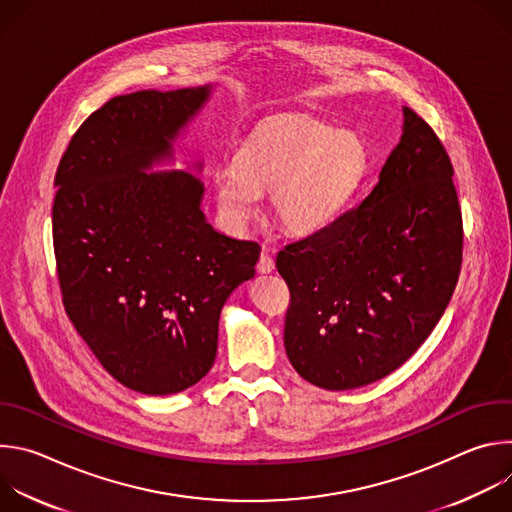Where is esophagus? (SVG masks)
Wrapping results in <instances>:
<instances>
[{"label": "esophagus", "mask_w": 512, "mask_h": 512, "mask_svg": "<svg viewBox=\"0 0 512 512\" xmlns=\"http://www.w3.org/2000/svg\"><path fill=\"white\" fill-rule=\"evenodd\" d=\"M257 269H259L261 273H271V271L275 269V261H273V257L267 253V249H263V253H261V257H259Z\"/></svg>", "instance_id": "esophagus-1"}]
</instances>
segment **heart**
I'll list each match as a JSON object with an SVG mask.
<instances>
[{
    "label": "heart",
    "instance_id": "b5f03b06",
    "mask_svg": "<svg viewBox=\"0 0 512 512\" xmlns=\"http://www.w3.org/2000/svg\"><path fill=\"white\" fill-rule=\"evenodd\" d=\"M364 166L367 152L354 133L287 115L261 123L212 182L218 210L231 227L253 221L259 192H271L275 221L291 235H310L334 221Z\"/></svg>",
    "mask_w": 512,
    "mask_h": 512
}]
</instances>
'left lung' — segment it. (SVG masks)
Wrapping results in <instances>:
<instances>
[{
    "instance_id": "left-lung-1",
    "label": "left lung",
    "mask_w": 512,
    "mask_h": 512,
    "mask_svg": "<svg viewBox=\"0 0 512 512\" xmlns=\"http://www.w3.org/2000/svg\"><path fill=\"white\" fill-rule=\"evenodd\" d=\"M379 182L275 259L289 287L283 342L312 385H371L425 342L462 267V210L440 137L413 109Z\"/></svg>"
}]
</instances>
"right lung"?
I'll return each mask as SVG.
<instances>
[{"instance_id":"add662e5","label":"right lung","mask_w":512,"mask_h":512,"mask_svg":"<svg viewBox=\"0 0 512 512\" xmlns=\"http://www.w3.org/2000/svg\"><path fill=\"white\" fill-rule=\"evenodd\" d=\"M210 87L109 99L72 135L56 170L52 241L66 316L107 373L172 395L212 367L218 318L253 277L261 247L216 233L188 172L145 174Z\"/></svg>"}]
</instances>
